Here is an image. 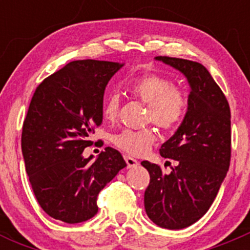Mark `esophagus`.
<instances>
[{
  "label": "esophagus",
  "mask_w": 250,
  "mask_h": 250,
  "mask_svg": "<svg viewBox=\"0 0 250 250\" xmlns=\"http://www.w3.org/2000/svg\"><path fill=\"white\" fill-rule=\"evenodd\" d=\"M125 162H127L128 168H134L137 167V166H139V162H138L137 160H134L133 157H129V156H125Z\"/></svg>",
  "instance_id": "34e87169"
}]
</instances>
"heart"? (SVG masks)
<instances>
[{
    "instance_id": "1",
    "label": "heart",
    "mask_w": 250,
    "mask_h": 250,
    "mask_svg": "<svg viewBox=\"0 0 250 250\" xmlns=\"http://www.w3.org/2000/svg\"><path fill=\"white\" fill-rule=\"evenodd\" d=\"M125 89L147 105V120L152 121L163 129H173L180 123L186 112L188 100L180 88L174 85L169 78L155 74H146L125 83ZM120 110V97L111 93L105 99L103 116L113 121ZM156 141L152 128L141 130L125 129L112 137V143L129 155L139 156L150 148Z\"/></svg>"
}]
</instances>
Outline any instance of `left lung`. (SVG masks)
I'll return each mask as SVG.
<instances>
[{"instance_id": "left-lung-1", "label": "left lung", "mask_w": 250, "mask_h": 250, "mask_svg": "<svg viewBox=\"0 0 250 250\" xmlns=\"http://www.w3.org/2000/svg\"><path fill=\"white\" fill-rule=\"evenodd\" d=\"M155 59L181 72L190 94L183 122L160 150L162 157L176 161V167L163 174L160 166L141 162L150 174L144 206L156 225L180 230L210 208L230 167V106L202 64L169 57Z\"/></svg>"}]
</instances>
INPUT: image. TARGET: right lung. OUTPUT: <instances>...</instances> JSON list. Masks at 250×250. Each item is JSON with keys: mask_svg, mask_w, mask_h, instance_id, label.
I'll return each mask as SVG.
<instances>
[{"mask_svg": "<svg viewBox=\"0 0 250 250\" xmlns=\"http://www.w3.org/2000/svg\"><path fill=\"white\" fill-rule=\"evenodd\" d=\"M125 62L76 60L36 88L22 125L21 151L41 208L67 224L89 220L97 198L127 163L106 147L94 161L83 157L103 122L105 88Z\"/></svg>", "mask_w": 250, "mask_h": 250, "instance_id": "right-lung-1", "label": "right lung"}]
</instances>
